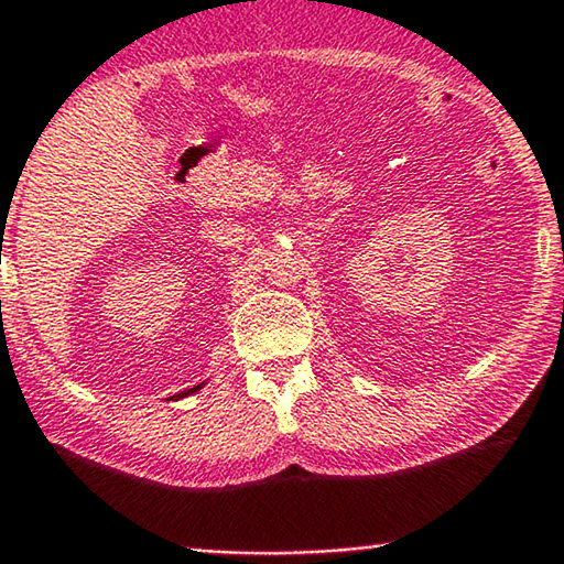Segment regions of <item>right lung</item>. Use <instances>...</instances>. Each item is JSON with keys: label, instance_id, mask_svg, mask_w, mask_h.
Segmentation results:
<instances>
[{"label": "right lung", "instance_id": "add662e5", "mask_svg": "<svg viewBox=\"0 0 564 564\" xmlns=\"http://www.w3.org/2000/svg\"><path fill=\"white\" fill-rule=\"evenodd\" d=\"M206 383H198V386H194V388H188V390H184V393H178V395H174L171 400H178V398H186V395H191V393H196V390H202Z\"/></svg>", "mask_w": 564, "mask_h": 564}]
</instances>
